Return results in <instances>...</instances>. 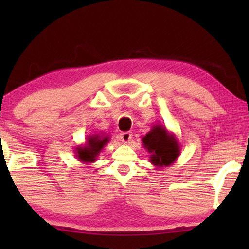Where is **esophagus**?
<instances>
[{"label":"esophagus","instance_id":"34e87169","mask_svg":"<svg viewBox=\"0 0 249 249\" xmlns=\"http://www.w3.org/2000/svg\"><path fill=\"white\" fill-rule=\"evenodd\" d=\"M120 138H121V141L124 142V144H128V142L132 141L133 134L130 132H123L120 134Z\"/></svg>","mask_w":249,"mask_h":249}]
</instances>
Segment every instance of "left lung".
<instances>
[{
  "instance_id": "8db88e82",
  "label": "left lung",
  "mask_w": 249,
  "mask_h": 249,
  "mask_svg": "<svg viewBox=\"0 0 249 249\" xmlns=\"http://www.w3.org/2000/svg\"><path fill=\"white\" fill-rule=\"evenodd\" d=\"M142 142L150 154L149 161L156 168L171 166L180 156L181 149L175 134L159 123L142 138Z\"/></svg>"
}]
</instances>
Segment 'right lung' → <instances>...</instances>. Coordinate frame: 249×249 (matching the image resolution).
<instances>
[{"mask_svg": "<svg viewBox=\"0 0 249 249\" xmlns=\"http://www.w3.org/2000/svg\"><path fill=\"white\" fill-rule=\"evenodd\" d=\"M109 142V137L104 134H92L87 138L84 145H80L74 150L75 158L84 165L96 161L98 156Z\"/></svg>", "mask_w": 249, "mask_h": 249, "instance_id": "right-lung-1", "label": "right lung"}]
</instances>
